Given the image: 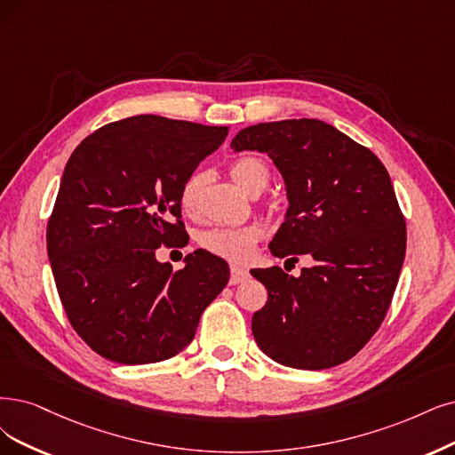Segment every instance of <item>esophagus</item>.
Returning <instances> with one entry per match:
<instances>
[{
  "instance_id": "1",
  "label": "esophagus",
  "mask_w": 455,
  "mask_h": 455,
  "mask_svg": "<svg viewBox=\"0 0 455 455\" xmlns=\"http://www.w3.org/2000/svg\"><path fill=\"white\" fill-rule=\"evenodd\" d=\"M249 279V272L240 266H230V284H240Z\"/></svg>"
}]
</instances>
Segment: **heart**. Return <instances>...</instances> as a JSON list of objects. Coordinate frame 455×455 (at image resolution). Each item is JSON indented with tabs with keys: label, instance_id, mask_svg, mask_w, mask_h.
<instances>
[{
	"label": "heart",
	"instance_id": "obj_1",
	"mask_svg": "<svg viewBox=\"0 0 455 455\" xmlns=\"http://www.w3.org/2000/svg\"><path fill=\"white\" fill-rule=\"evenodd\" d=\"M230 176L247 195H259L270 181V171L262 159L243 156L230 164ZM204 176L193 174L183 181L180 191V206L183 213L195 215ZM262 238V228L255 223L210 227L198 232V245L208 253L230 262H245L253 257L257 243Z\"/></svg>",
	"mask_w": 455,
	"mask_h": 455
}]
</instances>
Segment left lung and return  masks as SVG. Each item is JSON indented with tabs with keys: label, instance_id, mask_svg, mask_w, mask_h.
<instances>
[{
	"label": "left lung",
	"instance_id": "obj_1",
	"mask_svg": "<svg viewBox=\"0 0 455 455\" xmlns=\"http://www.w3.org/2000/svg\"><path fill=\"white\" fill-rule=\"evenodd\" d=\"M232 148L266 151L287 183L291 206L272 253L315 260L299 277L279 266L251 272L267 291L251 323L257 345L296 369L350 360L382 324L405 260V215L388 171L371 149L307 117L245 127Z\"/></svg>",
	"mask_w": 455,
	"mask_h": 455
}]
</instances>
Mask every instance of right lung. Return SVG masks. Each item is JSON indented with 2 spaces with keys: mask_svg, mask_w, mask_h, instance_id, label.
<instances>
[{
  "mask_svg": "<svg viewBox=\"0 0 455 455\" xmlns=\"http://www.w3.org/2000/svg\"><path fill=\"white\" fill-rule=\"evenodd\" d=\"M227 134L132 116L92 132L67 161L46 249L65 315L99 356L125 365L176 356L227 287L228 264L204 249L181 270L156 259L181 238L183 181Z\"/></svg>",
  "mask_w": 455,
  "mask_h": 455,
  "instance_id": "obj_1",
  "label": "right lung"
}]
</instances>
